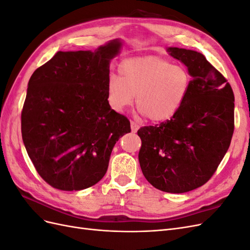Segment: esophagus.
Returning a JSON list of instances; mask_svg holds the SVG:
<instances>
[{"label": "esophagus", "instance_id": "34e87169", "mask_svg": "<svg viewBox=\"0 0 250 250\" xmlns=\"http://www.w3.org/2000/svg\"><path fill=\"white\" fill-rule=\"evenodd\" d=\"M130 126H131V131H132L133 133L137 132V131L139 130V128H140L139 124H138V123H135V122H133V121H131V122H130Z\"/></svg>", "mask_w": 250, "mask_h": 250}]
</instances>
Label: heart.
Returning a JSON list of instances; mask_svg holds the SVG:
<instances>
[{
	"instance_id": "b5f03b06",
	"label": "heart",
	"mask_w": 250,
	"mask_h": 250,
	"mask_svg": "<svg viewBox=\"0 0 250 250\" xmlns=\"http://www.w3.org/2000/svg\"><path fill=\"white\" fill-rule=\"evenodd\" d=\"M119 74L107 80L110 107L122 112L135 99L139 112L153 122H164L175 115L191 85V75L185 65L157 56L127 59L119 65Z\"/></svg>"
}]
</instances>
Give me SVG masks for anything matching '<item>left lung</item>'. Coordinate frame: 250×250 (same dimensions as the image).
I'll return each mask as SVG.
<instances>
[{"mask_svg":"<svg viewBox=\"0 0 250 250\" xmlns=\"http://www.w3.org/2000/svg\"><path fill=\"white\" fill-rule=\"evenodd\" d=\"M167 52L187 66L190 89L171 120L139 129V162L154 188L186 193L206 184L228 152L234 96L229 83L201 53L176 47Z\"/></svg>","mask_w":250,"mask_h":250,"instance_id":"1","label":"left lung"}]
</instances>
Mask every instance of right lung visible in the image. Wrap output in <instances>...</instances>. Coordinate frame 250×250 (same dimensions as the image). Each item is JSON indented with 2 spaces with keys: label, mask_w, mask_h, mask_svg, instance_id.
<instances>
[{
  "label": "right lung",
  "mask_w": 250,
  "mask_h": 250,
  "mask_svg": "<svg viewBox=\"0 0 250 250\" xmlns=\"http://www.w3.org/2000/svg\"><path fill=\"white\" fill-rule=\"evenodd\" d=\"M122 46L117 39L95 51H58L28 82L22 142L36 171L53 188L79 191L96 185L116 143L131 130L107 100L110 62Z\"/></svg>",
  "instance_id": "add662e5"
}]
</instances>
